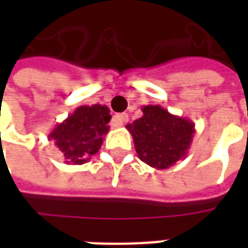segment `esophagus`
<instances>
[{
	"instance_id": "obj_1",
	"label": "esophagus",
	"mask_w": 248,
	"mask_h": 248,
	"mask_svg": "<svg viewBox=\"0 0 248 248\" xmlns=\"http://www.w3.org/2000/svg\"><path fill=\"white\" fill-rule=\"evenodd\" d=\"M127 121H129V115L126 113L117 114V115H114L113 117V126L114 127H121V126H124V124H126Z\"/></svg>"
}]
</instances>
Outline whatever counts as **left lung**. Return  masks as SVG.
Here are the masks:
<instances>
[{"instance_id":"obj_1","label":"left lung","mask_w":248,"mask_h":248,"mask_svg":"<svg viewBox=\"0 0 248 248\" xmlns=\"http://www.w3.org/2000/svg\"><path fill=\"white\" fill-rule=\"evenodd\" d=\"M142 111L140 119L126 124L140 161L158 170H166L186 158L195 124L190 119L170 114L159 105L143 106Z\"/></svg>"}]
</instances>
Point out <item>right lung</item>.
<instances>
[{"label":"right lung","instance_id":"obj_1","mask_svg":"<svg viewBox=\"0 0 248 248\" xmlns=\"http://www.w3.org/2000/svg\"><path fill=\"white\" fill-rule=\"evenodd\" d=\"M110 119L108 106L83 105L57 124L47 138L60 149L65 156V163L82 165L99 151L110 129Z\"/></svg>","mask_w":248,"mask_h":248}]
</instances>
